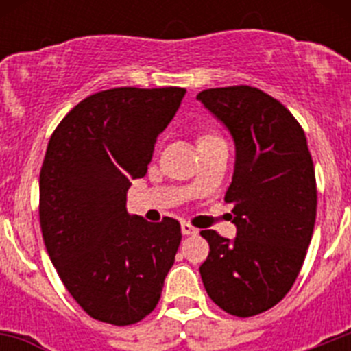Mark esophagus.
Returning a JSON list of instances; mask_svg holds the SVG:
<instances>
[{
	"label": "esophagus",
	"mask_w": 351,
	"mask_h": 351,
	"mask_svg": "<svg viewBox=\"0 0 351 351\" xmlns=\"http://www.w3.org/2000/svg\"><path fill=\"white\" fill-rule=\"evenodd\" d=\"M181 230H182V235H197L198 234L197 228H195V226H191L190 223H182Z\"/></svg>",
	"instance_id": "esophagus-1"
}]
</instances>
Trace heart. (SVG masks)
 Wrapping results in <instances>:
<instances>
[{
  "label": "heart",
  "instance_id": "b5f03b06",
  "mask_svg": "<svg viewBox=\"0 0 351 351\" xmlns=\"http://www.w3.org/2000/svg\"><path fill=\"white\" fill-rule=\"evenodd\" d=\"M207 137H214V135H204V137H200V138H207Z\"/></svg>",
  "mask_w": 351,
  "mask_h": 351
}]
</instances>
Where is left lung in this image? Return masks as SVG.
Segmentation results:
<instances>
[{"label": "left lung", "instance_id": "1", "mask_svg": "<svg viewBox=\"0 0 351 351\" xmlns=\"http://www.w3.org/2000/svg\"><path fill=\"white\" fill-rule=\"evenodd\" d=\"M197 100L230 132L235 167L225 202L234 204V241L200 235L207 295L247 318L280 302L295 283L316 219V179L304 130L285 105L251 86L206 89Z\"/></svg>", "mask_w": 351, "mask_h": 351}]
</instances>
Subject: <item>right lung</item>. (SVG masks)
<instances>
[{
    "instance_id": "1",
    "label": "right lung",
    "mask_w": 351,
    "mask_h": 351,
    "mask_svg": "<svg viewBox=\"0 0 351 351\" xmlns=\"http://www.w3.org/2000/svg\"><path fill=\"white\" fill-rule=\"evenodd\" d=\"M182 88H116L88 96L52 133L40 170V226L61 281L95 320L141 322L156 308L181 243L178 219L126 210Z\"/></svg>"
}]
</instances>
